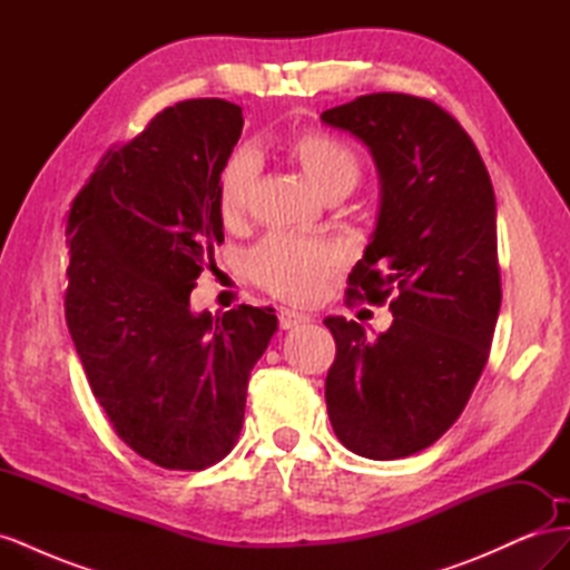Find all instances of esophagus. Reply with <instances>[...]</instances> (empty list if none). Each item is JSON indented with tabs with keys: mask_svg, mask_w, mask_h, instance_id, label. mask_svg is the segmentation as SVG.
<instances>
[{
	"mask_svg": "<svg viewBox=\"0 0 570 570\" xmlns=\"http://www.w3.org/2000/svg\"><path fill=\"white\" fill-rule=\"evenodd\" d=\"M302 323H308L306 314L292 312V308H281V312H278V325L283 327V331H289V327H297Z\"/></svg>",
	"mask_w": 570,
	"mask_h": 570,
	"instance_id": "34e87169",
	"label": "esophagus"
}]
</instances>
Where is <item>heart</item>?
Listing matches in <instances>:
<instances>
[{"instance_id": "heart-1", "label": "heart", "mask_w": 570, "mask_h": 570, "mask_svg": "<svg viewBox=\"0 0 570 570\" xmlns=\"http://www.w3.org/2000/svg\"><path fill=\"white\" fill-rule=\"evenodd\" d=\"M287 154L323 197L350 195L364 174L358 151L342 137L323 130H304L289 137ZM258 164L254 154H230L218 176V209L226 223L245 218L256 187ZM340 252L325 239L295 233H273L247 254L249 278L268 295L308 304L316 302L340 266Z\"/></svg>"}]
</instances>
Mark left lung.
<instances>
[{"mask_svg":"<svg viewBox=\"0 0 570 570\" xmlns=\"http://www.w3.org/2000/svg\"><path fill=\"white\" fill-rule=\"evenodd\" d=\"M321 118L364 140L383 180L344 302L390 304L394 316L377 337L325 318L337 350L327 416L354 454L404 459L454 425L490 358L502 304L494 189L471 135L425 97L361 95Z\"/></svg>","mask_w":570,"mask_h":570,"instance_id":"obj_1","label":"left lung"}]
</instances>
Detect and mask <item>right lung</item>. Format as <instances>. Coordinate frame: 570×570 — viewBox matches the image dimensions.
Here are the masks:
<instances>
[{"mask_svg": "<svg viewBox=\"0 0 570 570\" xmlns=\"http://www.w3.org/2000/svg\"><path fill=\"white\" fill-rule=\"evenodd\" d=\"M233 101L185 99L99 159L66 214V323L95 400L130 450L168 471L226 459L278 318L189 312L223 243L218 176L243 132Z\"/></svg>", "mask_w": 570, "mask_h": 570, "instance_id": "right-lung-1", "label": "right lung"}]
</instances>
